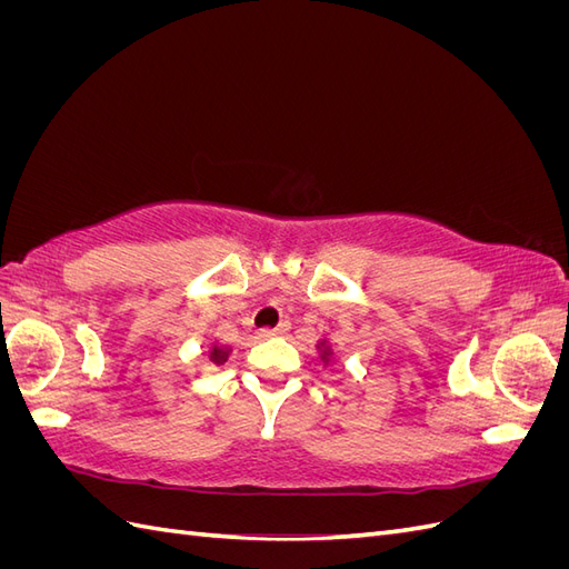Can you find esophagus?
Instances as JSON below:
<instances>
[{
    "label": "esophagus",
    "mask_w": 569,
    "mask_h": 569,
    "mask_svg": "<svg viewBox=\"0 0 569 569\" xmlns=\"http://www.w3.org/2000/svg\"><path fill=\"white\" fill-rule=\"evenodd\" d=\"M289 330V322H282L280 327H274V330H261L263 339H272V337H282Z\"/></svg>",
    "instance_id": "1"
}]
</instances>
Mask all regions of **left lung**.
<instances>
[{
  "instance_id": "1",
  "label": "left lung",
  "mask_w": 569,
  "mask_h": 569,
  "mask_svg": "<svg viewBox=\"0 0 569 569\" xmlns=\"http://www.w3.org/2000/svg\"><path fill=\"white\" fill-rule=\"evenodd\" d=\"M316 349H318V358H320L322 368H332V363H335V349H332V341L325 337V339H320V341L316 343Z\"/></svg>"
}]
</instances>
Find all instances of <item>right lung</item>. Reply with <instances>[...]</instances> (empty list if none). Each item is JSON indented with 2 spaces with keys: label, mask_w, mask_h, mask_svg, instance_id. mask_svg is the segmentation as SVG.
I'll return each mask as SVG.
<instances>
[{
  "label": "right lung",
  "mask_w": 569,
  "mask_h": 569,
  "mask_svg": "<svg viewBox=\"0 0 569 569\" xmlns=\"http://www.w3.org/2000/svg\"><path fill=\"white\" fill-rule=\"evenodd\" d=\"M230 356H232V347H228V343H222V341H218V339H213V341L209 343V351H206V358H209V363L216 366V368L226 366Z\"/></svg>",
  "instance_id": "right-lung-1"
}]
</instances>
